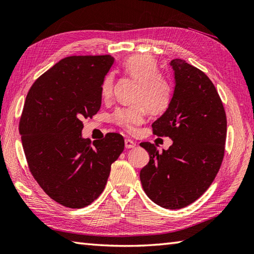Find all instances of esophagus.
<instances>
[{
	"instance_id": "obj_1",
	"label": "esophagus",
	"mask_w": 254,
	"mask_h": 254,
	"mask_svg": "<svg viewBox=\"0 0 254 254\" xmlns=\"http://www.w3.org/2000/svg\"><path fill=\"white\" fill-rule=\"evenodd\" d=\"M124 145H126L127 148H133L136 146V144L134 143L130 138H126V141H124Z\"/></svg>"
}]
</instances>
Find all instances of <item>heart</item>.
Instances as JSON below:
<instances>
[{"label":"heart","mask_w":254,"mask_h":254,"mask_svg":"<svg viewBox=\"0 0 254 254\" xmlns=\"http://www.w3.org/2000/svg\"><path fill=\"white\" fill-rule=\"evenodd\" d=\"M122 69L140 83L135 98L140 104L118 109L113 119L127 131H134L138 124L144 122L146 109L152 113L167 110L173 99V87L166 78L161 76L156 61L150 55L138 54L128 57L122 64ZM113 86L114 74L109 72L101 83V96L106 99L110 97Z\"/></svg>","instance_id":"heart-1"}]
</instances>
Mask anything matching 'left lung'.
<instances>
[{
    "label": "left lung",
    "mask_w": 254,
    "mask_h": 254,
    "mask_svg": "<svg viewBox=\"0 0 254 254\" xmlns=\"http://www.w3.org/2000/svg\"><path fill=\"white\" fill-rule=\"evenodd\" d=\"M175 90L171 106L152 124L157 136L173 144L158 152L140 145L150 162L140 173L143 190L158 206L181 209L197 200L217 176L225 156L227 117L221 99L205 72L183 59H173Z\"/></svg>",
    "instance_id": "left-lung-1"
}]
</instances>
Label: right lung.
Masks as SVG:
<instances>
[{
    "label": "right lung",
    "instance_id": "1",
    "mask_svg": "<svg viewBox=\"0 0 254 254\" xmlns=\"http://www.w3.org/2000/svg\"><path fill=\"white\" fill-rule=\"evenodd\" d=\"M110 55L69 56L29 89L19 120L25 156L35 181L61 205L78 209L100 196L111 164L124 150L119 133L93 143L82 138V120L101 107V83Z\"/></svg>",
    "mask_w": 254,
    "mask_h": 254
}]
</instances>
